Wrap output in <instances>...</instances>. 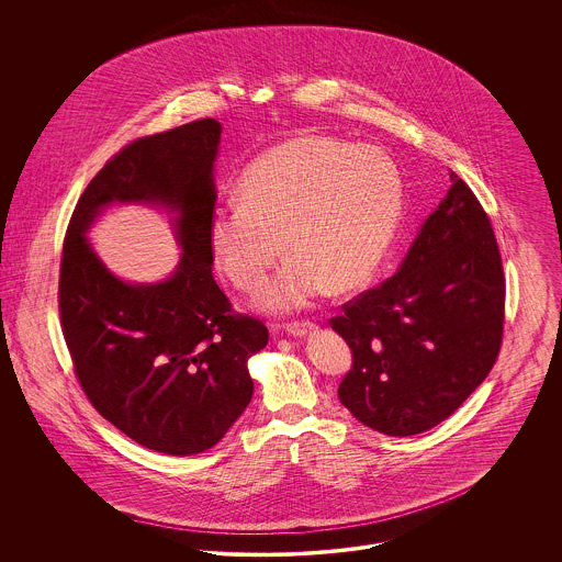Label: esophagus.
I'll use <instances>...</instances> for the list:
<instances>
[{
	"instance_id": "esophagus-1",
	"label": "esophagus",
	"mask_w": 562,
	"mask_h": 562,
	"mask_svg": "<svg viewBox=\"0 0 562 562\" xmlns=\"http://www.w3.org/2000/svg\"><path fill=\"white\" fill-rule=\"evenodd\" d=\"M286 330L293 335V337H305L307 333H312V330H316V322L310 321H301V322H291V324H286Z\"/></svg>"
}]
</instances>
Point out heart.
I'll list each match as a JSON object with an SVG mask.
<instances>
[{
    "instance_id": "obj_1",
    "label": "heart",
    "mask_w": 562,
    "mask_h": 562,
    "mask_svg": "<svg viewBox=\"0 0 562 562\" xmlns=\"http://www.w3.org/2000/svg\"><path fill=\"white\" fill-rule=\"evenodd\" d=\"M238 202L216 206L206 227L216 269L255 293L284 252L289 261L261 294L271 312L310 305L326 289H360L381 266L402 211L394 160L369 145L303 134L241 170Z\"/></svg>"
}]
</instances>
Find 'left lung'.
<instances>
[{"instance_id":"1","label":"left lung","mask_w":562,"mask_h":562,"mask_svg":"<svg viewBox=\"0 0 562 562\" xmlns=\"http://www.w3.org/2000/svg\"><path fill=\"white\" fill-rule=\"evenodd\" d=\"M506 278L491 221L453 170L398 271L330 318L351 349L339 401L364 426L413 436L438 426L493 369Z\"/></svg>"}]
</instances>
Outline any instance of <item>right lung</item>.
<instances>
[{
	"label": "right lung",
	"instance_id": "right-lung-1",
	"mask_svg": "<svg viewBox=\"0 0 562 562\" xmlns=\"http://www.w3.org/2000/svg\"><path fill=\"white\" fill-rule=\"evenodd\" d=\"M221 131L206 117L126 145L83 189L63 244L58 310L81 390L158 453L214 447L252 398L248 358L268 346L266 324L236 314L213 278L206 227ZM115 201L178 213L184 252L168 281L124 283L91 250L85 232Z\"/></svg>",
	"mask_w": 562,
	"mask_h": 562
}]
</instances>
